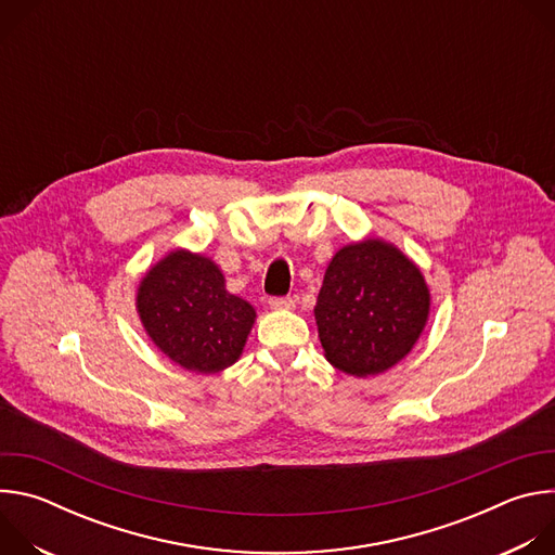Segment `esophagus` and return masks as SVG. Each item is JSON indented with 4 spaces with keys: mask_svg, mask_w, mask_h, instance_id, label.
Masks as SVG:
<instances>
[{
    "mask_svg": "<svg viewBox=\"0 0 555 555\" xmlns=\"http://www.w3.org/2000/svg\"><path fill=\"white\" fill-rule=\"evenodd\" d=\"M268 302L272 309H292L294 307V300L289 296H272Z\"/></svg>",
    "mask_w": 555,
    "mask_h": 555,
    "instance_id": "1",
    "label": "esophagus"
}]
</instances>
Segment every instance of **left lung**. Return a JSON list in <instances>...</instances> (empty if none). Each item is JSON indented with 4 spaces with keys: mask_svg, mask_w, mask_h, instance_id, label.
<instances>
[{
    "mask_svg": "<svg viewBox=\"0 0 555 555\" xmlns=\"http://www.w3.org/2000/svg\"><path fill=\"white\" fill-rule=\"evenodd\" d=\"M428 311L430 292L420 268L382 240L338 250L313 307L325 358L358 377L406 358Z\"/></svg>",
    "mask_w": 555,
    "mask_h": 555,
    "instance_id": "8db88e82",
    "label": "left lung"
}]
</instances>
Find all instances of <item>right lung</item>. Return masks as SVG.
<instances>
[{
  "mask_svg": "<svg viewBox=\"0 0 555 555\" xmlns=\"http://www.w3.org/2000/svg\"><path fill=\"white\" fill-rule=\"evenodd\" d=\"M140 321L165 356L195 373H217L240 360L255 307L225 292L221 270L206 257L176 250L140 281Z\"/></svg>",
  "mask_w": 555,
  "mask_h": 555,
  "instance_id": "add662e5",
  "label": "right lung"
}]
</instances>
